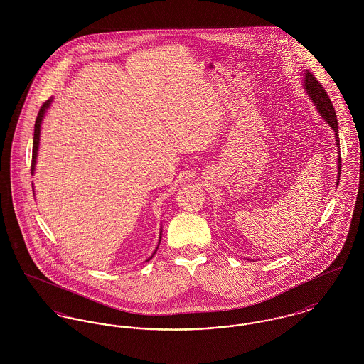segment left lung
Listing matches in <instances>:
<instances>
[{"mask_svg":"<svg viewBox=\"0 0 364 364\" xmlns=\"http://www.w3.org/2000/svg\"><path fill=\"white\" fill-rule=\"evenodd\" d=\"M303 87L307 92V95L310 97L314 106L316 107V110L319 112V114L322 116V119L329 124L330 127L334 131V136H336V143L337 147L340 149V140H338V124H337V116H336V110L334 106L331 104L325 88L322 85L315 79V76L312 75L310 70H306L304 73V80H303ZM337 184L340 183V174H341V156H338L337 159Z\"/></svg>","mask_w":364,"mask_h":364,"instance_id":"8db88e82","label":"left lung"}]
</instances>
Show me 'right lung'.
Wrapping results in <instances>:
<instances>
[{
    "mask_svg": "<svg viewBox=\"0 0 364 364\" xmlns=\"http://www.w3.org/2000/svg\"><path fill=\"white\" fill-rule=\"evenodd\" d=\"M53 98L50 100H48L45 104L41 106V110H39V113H38V116H36V122H35L34 127V141H33V162H31V174L35 173V164H36V156H38V150H39V138H41V125H42V122H43V117H45V114H46V110L50 107V104H52ZM34 190V188H33ZM161 239H162V228H161V230H159V240H158V245H159V242H161ZM158 245H156V248H158ZM154 251V254L156 252ZM154 254L149 258L147 260L151 259L153 257H154Z\"/></svg>",
    "mask_w": 364,
    "mask_h": 364,
    "instance_id": "obj_1",
    "label": "right lung"
}]
</instances>
